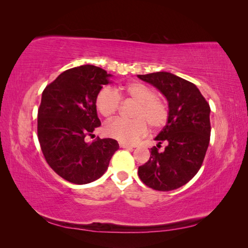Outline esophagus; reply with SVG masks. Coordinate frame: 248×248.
Segmentation results:
<instances>
[{
  "label": "esophagus",
  "mask_w": 248,
  "mask_h": 248,
  "mask_svg": "<svg viewBox=\"0 0 248 248\" xmlns=\"http://www.w3.org/2000/svg\"><path fill=\"white\" fill-rule=\"evenodd\" d=\"M119 146H120V148H123V149H132V148H133L131 145H128V144H123V142H120Z\"/></svg>",
  "instance_id": "obj_1"
}]
</instances>
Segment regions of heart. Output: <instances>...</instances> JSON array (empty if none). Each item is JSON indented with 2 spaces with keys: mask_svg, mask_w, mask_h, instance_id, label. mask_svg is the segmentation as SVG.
Returning a JSON list of instances; mask_svg holds the SVG:
<instances>
[{
  "mask_svg": "<svg viewBox=\"0 0 248 248\" xmlns=\"http://www.w3.org/2000/svg\"><path fill=\"white\" fill-rule=\"evenodd\" d=\"M120 98L132 99L138 102L132 112L133 119L118 118L104 127V133L123 144H133L144 137L148 125L158 130L167 124L169 107L167 102L156 95L155 90L144 82L131 81L120 86L116 92L104 88L97 93L95 108L104 118L114 116L120 108Z\"/></svg>",
  "mask_w": 248,
  "mask_h": 248,
  "instance_id": "1",
  "label": "heart"
}]
</instances>
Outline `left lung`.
Here are the masks:
<instances>
[{"mask_svg": "<svg viewBox=\"0 0 248 248\" xmlns=\"http://www.w3.org/2000/svg\"><path fill=\"white\" fill-rule=\"evenodd\" d=\"M156 87L169 102V119L151 148L149 160L139 167V177L145 185L158 191L179 188L197 175L210 141V106L197 86L170 72L138 76ZM163 141V153L158 148Z\"/></svg>", "mask_w": 248, "mask_h": 248, "instance_id": "left-lung-1", "label": "left lung"}]
</instances>
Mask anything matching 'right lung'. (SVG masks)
Returning a JSON list of instances; mask_svg holds the SVG:
<instances>
[{
  "instance_id": "right-lung-1",
  "label": "right lung",
  "mask_w": 248,
  "mask_h": 248,
  "mask_svg": "<svg viewBox=\"0 0 248 248\" xmlns=\"http://www.w3.org/2000/svg\"><path fill=\"white\" fill-rule=\"evenodd\" d=\"M109 77L99 67L82 65L64 71L43 90L37 120L38 140L48 166L66 181H95L119 148L112 139L85 140L101 125L95 98Z\"/></svg>"
}]
</instances>
